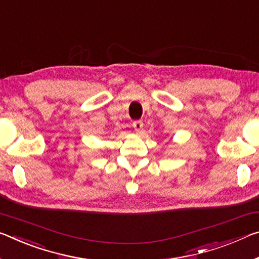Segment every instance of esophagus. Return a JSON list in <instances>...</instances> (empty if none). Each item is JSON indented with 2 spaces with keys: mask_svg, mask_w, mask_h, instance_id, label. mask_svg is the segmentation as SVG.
<instances>
[{
  "mask_svg": "<svg viewBox=\"0 0 259 259\" xmlns=\"http://www.w3.org/2000/svg\"><path fill=\"white\" fill-rule=\"evenodd\" d=\"M133 126L135 128V130L137 131V133H141V130L143 129V122H142L141 120L135 121V122L133 123Z\"/></svg>",
  "mask_w": 259,
  "mask_h": 259,
  "instance_id": "34e87169",
  "label": "esophagus"
}]
</instances>
